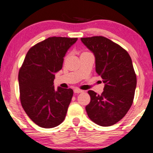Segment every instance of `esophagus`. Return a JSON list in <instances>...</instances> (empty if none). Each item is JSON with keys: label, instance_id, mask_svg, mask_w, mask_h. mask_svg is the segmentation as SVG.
<instances>
[{"label": "esophagus", "instance_id": "1", "mask_svg": "<svg viewBox=\"0 0 153 153\" xmlns=\"http://www.w3.org/2000/svg\"><path fill=\"white\" fill-rule=\"evenodd\" d=\"M74 91L75 94H79V93H82V92H83V91L80 90V89L76 88V89H74Z\"/></svg>", "mask_w": 153, "mask_h": 153}]
</instances>
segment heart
Listing matches in <instances>:
<instances>
[{"label": "heart", "instance_id": "heart-1", "mask_svg": "<svg viewBox=\"0 0 153 153\" xmlns=\"http://www.w3.org/2000/svg\"><path fill=\"white\" fill-rule=\"evenodd\" d=\"M84 53H85V52H84Z\"/></svg>", "mask_w": 153, "mask_h": 153}]
</instances>
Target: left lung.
<instances>
[{"instance_id":"8db88e82","label":"left lung","mask_w":153,"mask_h":153,"mask_svg":"<svg viewBox=\"0 0 153 153\" xmlns=\"http://www.w3.org/2000/svg\"><path fill=\"white\" fill-rule=\"evenodd\" d=\"M95 56L96 72L105 83L103 92L88 91L91 101L85 110L97 125L109 126L126 114L134 100L137 78L126 50L103 36L81 38Z\"/></svg>"}]
</instances>
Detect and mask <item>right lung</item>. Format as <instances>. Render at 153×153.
Segmentation results:
<instances>
[{
	"instance_id": "add662e5",
	"label": "right lung",
	"mask_w": 153,
	"mask_h": 153,
	"mask_svg": "<svg viewBox=\"0 0 153 153\" xmlns=\"http://www.w3.org/2000/svg\"><path fill=\"white\" fill-rule=\"evenodd\" d=\"M77 38L49 37L27 52L19 70V83L22 107L28 117L42 128H53L63 122L74 91L56 90L55 73L62 68L64 56Z\"/></svg>"
}]
</instances>
